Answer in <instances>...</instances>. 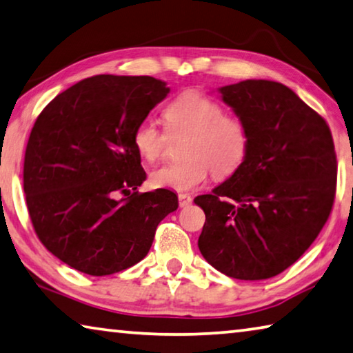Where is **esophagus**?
<instances>
[{"instance_id": "esophagus-1", "label": "esophagus", "mask_w": 353, "mask_h": 353, "mask_svg": "<svg viewBox=\"0 0 353 353\" xmlns=\"http://www.w3.org/2000/svg\"><path fill=\"white\" fill-rule=\"evenodd\" d=\"M178 203H180L181 208H186L192 203V196L189 194H178Z\"/></svg>"}]
</instances>
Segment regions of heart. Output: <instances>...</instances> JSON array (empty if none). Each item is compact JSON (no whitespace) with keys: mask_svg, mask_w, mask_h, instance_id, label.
<instances>
[{"mask_svg":"<svg viewBox=\"0 0 353 353\" xmlns=\"http://www.w3.org/2000/svg\"><path fill=\"white\" fill-rule=\"evenodd\" d=\"M172 133H188L184 159L153 169L154 188L186 192L201 186L209 173L225 180L245 163L250 150V128L242 117L226 114L223 105L200 91L189 90L164 110ZM167 134L153 122L142 121L133 132V145L145 161H154L165 147Z\"/></svg>","mask_w":353,"mask_h":353,"instance_id":"obj_1","label":"heart"}]
</instances>
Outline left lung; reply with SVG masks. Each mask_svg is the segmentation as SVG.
<instances>
[{
	"label": "left lung",
	"mask_w": 353,
	"mask_h": 353,
	"mask_svg": "<svg viewBox=\"0 0 353 353\" xmlns=\"http://www.w3.org/2000/svg\"><path fill=\"white\" fill-rule=\"evenodd\" d=\"M219 91L251 142L242 167L194 200L206 215L199 248L234 279H270L304 254L329 219L335 145L324 117L285 85L243 80Z\"/></svg>",
	"instance_id": "obj_1"
}]
</instances>
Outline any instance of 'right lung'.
Masks as SVG:
<instances>
[{
  "mask_svg": "<svg viewBox=\"0 0 353 353\" xmlns=\"http://www.w3.org/2000/svg\"><path fill=\"white\" fill-rule=\"evenodd\" d=\"M169 91L150 76L101 74L60 92L37 117L23 167L29 217L45 248L80 273L133 267L176 211L172 190H136L147 175L133 132Z\"/></svg>",
  "mask_w": 353,
  "mask_h": 353,
  "instance_id": "right-lung-1",
  "label": "right lung"
}]
</instances>
